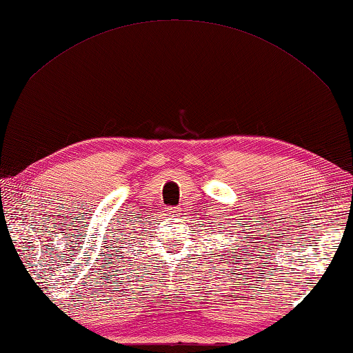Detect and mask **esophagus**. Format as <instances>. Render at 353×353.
<instances>
[{
    "label": "esophagus",
    "mask_w": 353,
    "mask_h": 353,
    "mask_svg": "<svg viewBox=\"0 0 353 353\" xmlns=\"http://www.w3.org/2000/svg\"><path fill=\"white\" fill-rule=\"evenodd\" d=\"M179 207H170V214L172 215V216H176V215H179Z\"/></svg>",
    "instance_id": "esophagus-1"
}]
</instances>
